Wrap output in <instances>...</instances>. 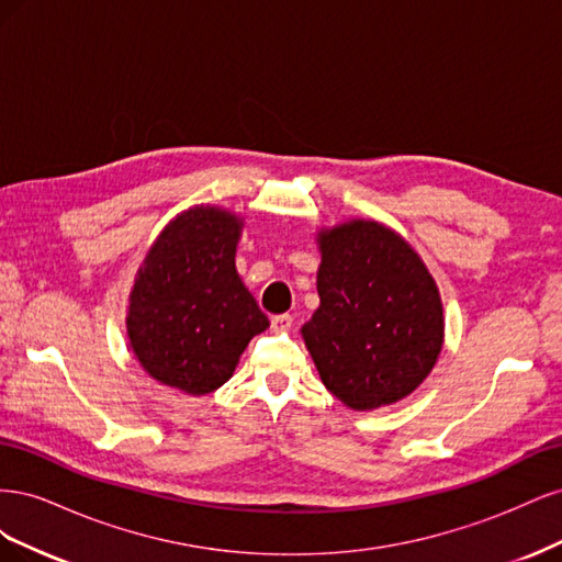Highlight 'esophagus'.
<instances>
[{"label": "esophagus", "mask_w": 562, "mask_h": 562, "mask_svg": "<svg viewBox=\"0 0 562 562\" xmlns=\"http://www.w3.org/2000/svg\"><path fill=\"white\" fill-rule=\"evenodd\" d=\"M293 326V316L291 314H277L271 316V330L274 333H283Z\"/></svg>", "instance_id": "34e87169"}]
</instances>
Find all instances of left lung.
Masks as SVG:
<instances>
[{
	"label": "left lung",
	"mask_w": 562,
	"mask_h": 562,
	"mask_svg": "<svg viewBox=\"0 0 562 562\" xmlns=\"http://www.w3.org/2000/svg\"><path fill=\"white\" fill-rule=\"evenodd\" d=\"M321 307L302 337L323 384L353 411L396 403L443 347L431 274L398 234L370 220L321 234Z\"/></svg>",
	"instance_id": "left-lung-1"
}]
</instances>
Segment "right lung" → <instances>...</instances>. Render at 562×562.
<instances>
[{
	"label": "right lung",
	"instance_id": "1",
	"mask_svg": "<svg viewBox=\"0 0 562 562\" xmlns=\"http://www.w3.org/2000/svg\"><path fill=\"white\" fill-rule=\"evenodd\" d=\"M241 223L199 206L178 215L135 279L128 307L131 347L151 378L211 394L239 363L252 335L269 321L234 267Z\"/></svg>",
	"mask_w": 562,
	"mask_h": 562
}]
</instances>
